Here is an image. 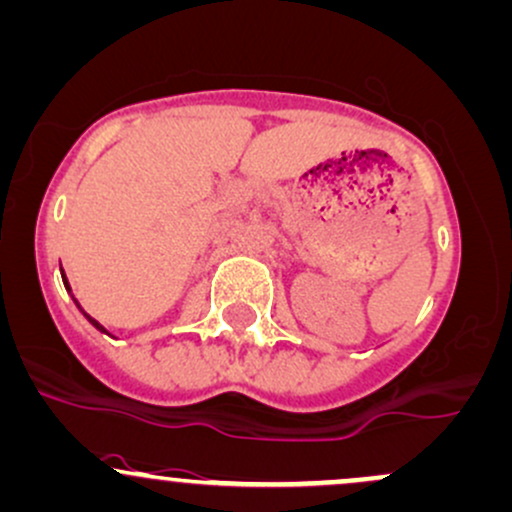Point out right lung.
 Listing matches in <instances>:
<instances>
[{
	"mask_svg": "<svg viewBox=\"0 0 512 512\" xmlns=\"http://www.w3.org/2000/svg\"><path fill=\"white\" fill-rule=\"evenodd\" d=\"M87 318H89V316H87ZM89 320H92V323H94V325H97V328H99V330H104V328H101V325L97 323V320H94V318H89Z\"/></svg>",
	"mask_w": 512,
	"mask_h": 512,
	"instance_id": "1",
	"label": "right lung"
}]
</instances>
